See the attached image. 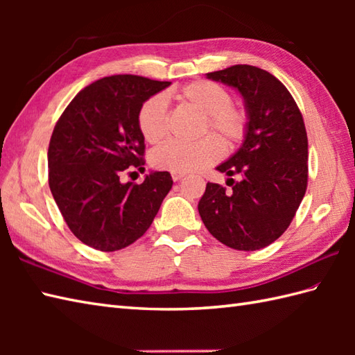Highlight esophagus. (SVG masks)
<instances>
[{
	"label": "esophagus",
	"instance_id": "34e87169",
	"mask_svg": "<svg viewBox=\"0 0 355 355\" xmlns=\"http://www.w3.org/2000/svg\"><path fill=\"white\" fill-rule=\"evenodd\" d=\"M184 177H186V173H183V172H172L173 182H180V180H183Z\"/></svg>",
	"mask_w": 355,
	"mask_h": 355
}]
</instances>
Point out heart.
<instances>
[{"label":"heart","instance_id":"obj_1","mask_svg":"<svg viewBox=\"0 0 355 355\" xmlns=\"http://www.w3.org/2000/svg\"><path fill=\"white\" fill-rule=\"evenodd\" d=\"M175 97L184 107L205 117V132L214 131L229 146L244 139L247 114L232 103V96L224 87L210 80H197L184 85L175 93ZM137 120L143 137L149 143L160 141L168 132L169 122L166 97L163 94L150 96L141 103ZM223 154V143L214 135H207L197 143L166 141L154 150L150 162L158 169L186 173L207 168L220 160Z\"/></svg>","mask_w":355,"mask_h":355}]
</instances>
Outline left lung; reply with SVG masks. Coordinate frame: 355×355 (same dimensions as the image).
Instances as JSON below:
<instances>
[{
    "label": "left lung",
    "mask_w": 355,
    "mask_h": 355,
    "mask_svg": "<svg viewBox=\"0 0 355 355\" xmlns=\"http://www.w3.org/2000/svg\"><path fill=\"white\" fill-rule=\"evenodd\" d=\"M243 96L247 131L243 145L216 166L224 186L207 183L198 212L207 230L227 247L253 252L288 229L306 191L308 139L304 119L288 89L253 65L206 74Z\"/></svg>",
    "instance_id": "obj_1"
}]
</instances>
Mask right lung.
<instances>
[{
  "instance_id": "right-lung-1",
  "label": "right lung",
  "mask_w": 355,
  "mask_h": 355,
  "mask_svg": "<svg viewBox=\"0 0 355 355\" xmlns=\"http://www.w3.org/2000/svg\"><path fill=\"white\" fill-rule=\"evenodd\" d=\"M171 82L134 74L102 78L65 108L49 146V186L74 236L101 252L125 248L153 224L172 187L169 172L153 171L141 184L122 183L143 169L141 103Z\"/></svg>"
}]
</instances>
